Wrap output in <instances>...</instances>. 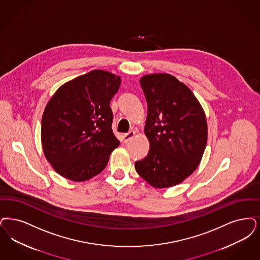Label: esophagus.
Instances as JSON below:
<instances>
[{
	"mask_svg": "<svg viewBox=\"0 0 260 260\" xmlns=\"http://www.w3.org/2000/svg\"><path fill=\"white\" fill-rule=\"evenodd\" d=\"M135 135V133L134 131H131V132H128V133H126L125 135H123V140H124V142L126 143L132 137H134Z\"/></svg>",
	"mask_w": 260,
	"mask_h": 260,
	"instance_id": "1",
	"label": "esophagus"
}]
</instances>
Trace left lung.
I'll return each mask as SVG.
<instances>
[{"label":"left lung","instance_id":"left-lung-1","mask_svg":"<svg viewBox=\"0 0 260 260\" xmlns=\"http://www.w3.org/2000/svg\"><path fill=\"white\" fill-rule=\"evenodd\" d=\"M148 104L145 135L148 155L135 169L151 186L164 188L182 183L198 168L207 143V122L197 98L167 73L140 79Z\"/></svg>","mask_w":260,"mask_h":260}]
</instances>
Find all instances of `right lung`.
<instances>
[{"label":"right lung","instance_id":"obj_1","mask_svg":"<svg viewBox=\"0 0 260 260\" xmlns=\"http://www.w3.org/2000/svg\"><path fill=\"white\" fill-rule=\"evenodd\" d=\"M121 78L95 70L61 86L42 120V149L57 173L75 182L104 170L120 141L112 131L110 101Z\"/></svg>","mask_w":260,"mask_h":260}]
</instances>
